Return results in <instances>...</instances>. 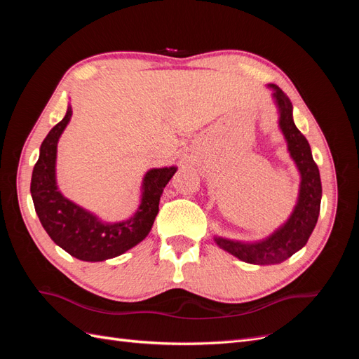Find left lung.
Segmentation results:
<instances>
[{"instance_id":"8db88e82","label":"left lung","mask_w":359,"mask_h":359,"mask_svg":"<svg viewBox=\"0 0 359 359\" xmlns=\"http://www.w3.org/2000/svg\"><path fill=\"white\" fill-rule=\"evenodd\" d=\"M268 88L273 90V100L278 112V128L286 140L287 153L299 173L297 203L287 220L262 240L240 241L214 235L215 244L224 252L253 265L281 264L299 252L307 244L318 223L322 199L319 169L313 160L309 140L293 123V106L287 95L277 85L269 83Z\"/></svg>"}]
</instances>
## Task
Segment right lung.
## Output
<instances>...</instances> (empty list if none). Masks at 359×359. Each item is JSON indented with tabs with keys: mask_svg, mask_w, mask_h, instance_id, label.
<instances>
[{
	"mask_svg": "<svg viewBox=\"0 0 359 359\" xmlns=\"http://www.w3.org/2000/svg\"><path fill=\"white\" fill-rule=\"evenodd\" d=\"M72 114L69 104L66 116L41 142L31 177V198L39 220L53 243L79 260L103 262L145 240L158 212L161 193L178 168L147 170L140 184V203L136 212L121 222L102 220L97 214L64 196L57 184L58 140L69 126Z\"/></svg>",
	"mask_w": 359,
	"mask_h": 359,
	"instance_id": "obj_1",
	"label": "right lung"
}]
</instances>
